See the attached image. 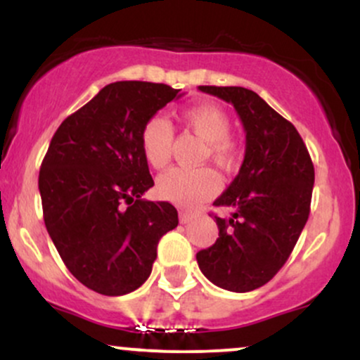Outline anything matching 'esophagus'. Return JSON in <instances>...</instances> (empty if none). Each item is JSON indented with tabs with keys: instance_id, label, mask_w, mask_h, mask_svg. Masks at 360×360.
Segmentation results:
<instances>
[{
	"instance_id": "esophagus-1",
	"label": "esophagus",
	"mask_w": 360,
	"mask_h": 360,
	"mask_svg": "<svg viewBox=\"0 0 360 360\" xmlns=\"http://www.w3.org/2000/svg\"><path fill=\"white\" fill-rule=\"evenodd\" d=\"M194 218H196V214L188 213V212H179V221L181 223H189V221H193Z\"/></svg>"
}]
</instances>
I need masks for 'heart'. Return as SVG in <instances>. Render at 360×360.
<instances>
[{
  "label": "heart",
  "mask_w": 360,
  "mask_h": 360,
  "mask_svg": "<svg viewBox=\"0 0 360 360\" xmlns=\"http://www.w3.org/2000/svg\"><path fill=\"white\" fill-rule=\"evenodd\" d=\"M181 122L186 128L194 131L206 142V155H210L218 166L226 169L235 167L238 159L237 143L230 135L232 122L226 111L214 103H198L181 111ZM172 131L171 123L164 117H152L142 128L140 143L147 164L154 169L167 166L171 159ZM220 188L218 174L210 167L198 169H171L159 177L157 193L162 200L171 201L181 208H193L201 201L217 194Z\"/></svg>",
  "instance_id": "b5f03b06"
}]
</instances>
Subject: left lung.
Masks as SVG:
<instances>
[{"instance_id":"1","label":"left lung","mask_w":360,"mask_h":360,"mask_svg":"<svg viewBox=\"0 0 360 360\" xmlns=\"http://www.w3.org/2000/svg\"><path fill=\"white\" fill-rule=\"evenodd\" d=\"M200 91L232 103L245 130L240 171L214 206L218 238L196 254L198 266L218 288L254 291L284 266L311 205L315 169L295 125L254 91L240 86H200Z\"/></svg>"}]
</instances>
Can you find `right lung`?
<instances>
[{
	"instance_id": "add662e5",
	"label": "right lung",
	"mask_w": 360,
	"mask_h": 360,
	"mask_svg": "<svg viewBox=\"0 0 360 360\" xmlns=\"http://www.w3.org/2000/svg\"><path fill=\"white\" fill-rule=\"evenodd\" d=\"M181 89L143 81L105 86L57 128L42 160L44 221L65 267L86 288L122 296L146 283L157 243L177 226L167 201H147L154 186L142 128Z\"/></svg>"
}]
</instances>
